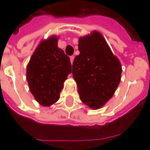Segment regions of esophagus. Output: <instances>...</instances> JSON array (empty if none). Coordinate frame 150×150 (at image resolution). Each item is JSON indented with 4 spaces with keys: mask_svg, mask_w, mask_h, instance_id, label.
<instances>
[{
    "mask_svg": "<svg viewBox=\"0 0 150 150\" xmlns=\"http://www.w3.org/2000/svg\"><path fill=\"white\" fill-rule=\"evenodd\" d=\"M74 59H75V57H74V56H71V57H70V60H71V64H73Z\"/></svg>",
    "mask_w": 150,
    "mask_h": 150,
    "instance_id": "obj_1",
    "label": "esophagus"
}]
</instances>
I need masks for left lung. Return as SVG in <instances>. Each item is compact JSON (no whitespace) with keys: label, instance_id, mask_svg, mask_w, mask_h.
Here are the masks:
<instances>
[{"label":"left lung","instance_id":"obj_1","mask_svg":"<svg viewBox=\"0 0 150 150\" xmlns=\"http://www.w3.org/2000/svg\"><path fill=\"white\" fill-rule=\"evenodd\" d=\"M79 54L72 66L81 101L99 109L112 97L121 79L122 67L104 36L97 30L79 38Z\"/></svg>","mask_w":150,"mask_h":150}]
</instances>
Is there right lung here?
I'll return each mask as SVG.
<instances>
[{
	"instance_id": "add662e5",
	"label": "right lung",
	"mask_w": 150,
	"mask_h": 150,
	"mask_svg": "<svg viewBox=\"0 0 150 150\" xmlns=\"http://www.w3.org/2000/svg\"><path fill=\"white\" fill-rule=\"evenodd\" d=\"M59 37L42 39L31 56L26 79L35 100L48 107L59 100L63 83L71 73V64L64 51L58 47Z\"/></svg>"
}]
</instances>
